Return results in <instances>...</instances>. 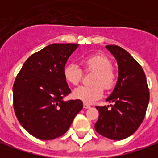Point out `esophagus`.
<instances>
[{"mask_svg":"<svg viewBox=\"0 0 158 158\" xmlns=\"http://www.w3.org/2000/svg\"><path fill=\"white\" fill-rule=\"evenodd\" d=\"M83 106L85 109H87V108H90V107H91V106H90L89 104H87V103H84Z\"/></svg>","mask_w":158,"mask_h":158,"instance_id":"34e87169","label":"esophagus"}]
</instances>
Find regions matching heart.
I'll return each mask as SVG.
<instances>
[{
  "instance_id": "obj_1",
  "label": "heart",
  "mask_w": 158,
  "mask_h": 158,
  "mask_svg": "<svg viewBox=\"0 0 158 158\" xmlns=\"http://www.w3.org/2000/svg\"><path fill=\"white\" fill-rule=\"evenodd\" d=\"M84 70L94 72L91 85H80L74 89L73 97L85 103H93L102 97L104 88L110 90L115 86L118 79V73L112 66L111 60L108 57L96 52L85 57L82 60ZM83 71L79 65L73 63L66 65L64 68V77L68 83L78 85L83 78ZM104 87L103 88L102 86Z\"/></svg>"
}]
</instances>
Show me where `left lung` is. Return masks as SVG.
Returning a JSON list of instances; mask_svg holds the SVG:
<instances>
[{
  "label": "left lung",
  "mask_w": 158,
  "mask_h": 158,
  "mask_svg": "<svg viewBox=\"0 0 158 158\" xmlns=\"http://www.w3.org/2000/svg\"><path fill=\"white\" fill-rule=\"evenodd\" d=\"M106 48L118 64V79L113 93L107 101L108 106H96L98 119L95 130L103 137L112 140H122L132 135L142 124L150 99V92L145 73L127 51L116 45Z\"/></svg>",
  "instance_id": "left-lung-1"
}]
</instances>
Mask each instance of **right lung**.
<instances>
[{"mask_svg": "<svg viewBox=\"0 0 158 158\" xmlns=\"http://www.w3.org/2000/svg\"><path fill=\"white\" fill-rule=\"evenodd\" d=\"M77 44H52L32 54L13 86L14 110L27 131L41 140L64 135L83 108L79 99L64 101L71 93L64 77L67 59Z\"/></svg>", "mask_w": 158, "mask_h": 158, "instance_id": "add662e5", "label": "right lung"}]
</instances>
